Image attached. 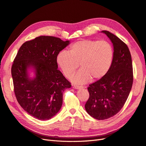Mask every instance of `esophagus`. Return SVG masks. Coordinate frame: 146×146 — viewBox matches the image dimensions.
<instances>
[{
    "label": "esophagus",
    "mask_w": 146,
    "mask_h": 146,
    "mask_svg": "<svg viewBox=\"0 0 146 146\" xmlns=\"http://www.w3.org/2000/svg\"><path fill=\"white\" fill-rule=\"evenodd\" d=\"M73 86H74V87L75 89H81V88H82V86L77 85V84H74Z\"/></svg>",
    "instance_id": "esophagus-1"
}]
</instances>
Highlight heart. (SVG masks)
<instances>
[{
    "mask_svg": "<svg viewBox=\"0 0 146 146\" xmlns=\"http://www.w3.org/2000/svg\"><path fill=\"white\" fill-rule=\"evenodd\" d=\"M112 46L105 40H82L72 44L69 51H61L57 62L66 77L70 78L80 64L81 70L74 78L84 83L100 80L109 72L114 59Z\"/></svg>",
    "mask_w": 146,
    "mask_h": 146,
    "instance_id": "1",
    "label": "heart"
}]
</instances>
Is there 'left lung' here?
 <instances>
[{
    "mask_svg": "<svg viewBox=\"0 0 146 146\" xmlns=\"http://www.w3.org/2000/svg\"><path fill=\"white\" fill-rule=\"evenodd\" d=\"M102 32L113 44L114 56L108 73L87 87L89 97L86 110L97 120L108 119L118 113L127 101L133 82L131 56L127 45L111 32Z\"/></svg>",
    "mask_w": 146,
    "mask_h": 146,
    "instance_id": "8db88e82",
    "label": "left lung"
}]
</instances>
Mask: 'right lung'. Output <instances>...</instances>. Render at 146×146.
<instances>
[{
    "label": "right lung",
    "instance_id": "obj_1",
    "mask_svg": "<svg viewBox=\"0 0 146 146\" xmlns=\"http://www.w3.org/2000/svg\"><path fill=\"white\" fill-rule=\"evenodd\" d=\"M69 44L51 36H40L26 41L20 47L11 66L14 92L25 111L39 120H48L60 110L63 92L71 82L58 70L57 56ZM36 69L31 80L27 71Z\"/></svg>",
    "mask_w": 146,
    "mask_h": 146
}]
</instances>
